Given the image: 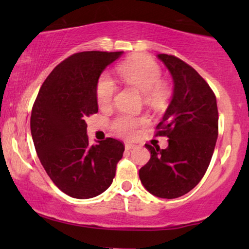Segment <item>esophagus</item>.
<instances>
[{
	"instance_id": "esophagus-1",
	"label": "esophagus",
	"mask_w": 249,
	"mask_h": 249,
	"mask_svg": "<svg viewBox=\"0 0 249 249\" xmlns=\"http://www.w3.org/2000/svg\"><path fill=\"white\" fill-rule=\"evenodd\" d=\"M135 147H136V145H135V144H125V145H124L125 151H130V149L135 148Z\"/></svg>"
}]
</instances>
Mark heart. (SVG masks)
Instances as JSON below:
<instances>
[{
	"label": "heart",
	"instance_id": "1",
	"mask_svg": "<svg viewBox=\"0 0 249 249\" xmlns=\"http://www.w3.org/2000/svg\"><path fill=\"white\" fill-rule=\"evenodd\" d=\"M119 73L127 83L138 88L149 101L159 103L168 95V87L161 81V68L154 60L147 56L138 55L131 57L119 67ZM117 90V85L107 73L100 77L96 85V100L100 107H105L112 103ZM145 124L144 119L131 117H119L112 124V128L118 135L131 138L136 135L139 125Z\"/></svg>",
	"mask_w": 249,
	"mask_h": 249
}]
</instances>
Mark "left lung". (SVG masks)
<instances>
[{"label":"left lung","mask_w":249,"mask_h":249,"mask_svg":"<svg viewBox=\"0 0 249 249\" xmlns=\"http://www.w3.org/2000/svg\"><path fill=\"white\" fill-rule=\"evenodd\" d=\"M173 79V94L158 134L165 149L146 144L151 159L139 170L145 189L172 199L189 193L205 175L217 139L216 97L199 73L178 57L158 54Z\"/></svg>","instance_id":"left-lung-1"}]
</instances>
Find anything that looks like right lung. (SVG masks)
<instances>
[{
  "label": "right lung",
  "mask_w": 249,
  "mask_h": 249,
  "mask_svg": "<svg viewBox=\"0 0 249 249\" xmlns=\"http://www.w3.org/2000/svg\"><path fill=\"white\" fill-rule=\"evenodd\" d=\"M124 52L76 53L54 68L34 103L30 130L52 181L73 198L98 196L111 186L124 146L114 138L90 145L88 115L97 113L96 85Z\"/></svg>",
  "instance_id": "right-lung-1"
}]
</instances>
